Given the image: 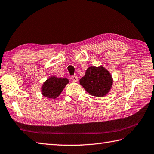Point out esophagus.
I'll use <instances>...</instances> for the list:
<instances>
[{
  "instance_id": "1",
  "label": "esophagus",
  "mask_w": 154,
  "mask_h": 154,
  "mask_svg": "<svg viewBox=\"0 0 154 154\" xmlns=\"http://www.w3.org/2000/svg\"><path fill=\"white\" fill-rule=\"evenodd\" d=\"M71 80L72 81V82H76L78 81V77L77 76H75V75H73V76H71Z\"/></svg>"
}]
</instances>
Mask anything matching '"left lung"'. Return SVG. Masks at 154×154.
I'll list each match as a JSON object with an SVG mask.
<instances>
[{
	"mask_svg": "<svg viewBox=\"0 0 154 154\" xmlns=\"http://www.w3.org/2000/svg\"><path fill=\"white\" fill-rule=\"evenodd\" d=\"M82 85L87 92L94 96L101 97L108 93L112 85V78L103 66L89 67L85 75L80 79Z\"/></svg>",
	"mask_w": 154,
	"mask_h": 154,
	"instance_id": "1",
	"label": "left lung"
}]
</instances>
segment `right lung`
Returning <instances> with one entry per match:
<instances>
[{
  "instance_id": "add662e5",
  "label": "right lung",
  "mask_w": 154,
  "mask_h": 154,
  "mask_svg": "<svg viewBox=\"0 0 154 154\" xmlns=\"http://www.w3.org/2000/svg\"><path fill=\"white\" fill-rule=\"evenodd\" d=\"M69 80L66 78H57L52 77L44 82L42 86V94L44 96L50 99H55L59 96Z\"/></svg>"
}]
</instances>
